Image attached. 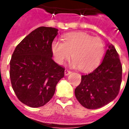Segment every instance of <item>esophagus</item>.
<instances>
[{"label":"esophagus","instance_id":"34e87169","mask_svg":"<svg viewBox=\"0 0 129 129\" xmlns=\"http://www.w3.org/2000/svg\"><path fill=\"white\" fill-rule=\"evenodd\" d=\"M70 73H71V71H70V70H68V69H66V70H65V75L66 76L70 75Z\"/></svg>","mask_w":129,"mask_h":129}]
</instances>
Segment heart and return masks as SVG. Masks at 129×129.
<instances>
[{
    "mask_svg": "<svg viewBox=\"0 0 129 129\" xmlns=\"http://www.w3.org/2000/svg\"><path fill=\"white\" fill-rule=\"evenodd\" d=\"M51 49L58 64H64L72 55V66L79 68L84 72H88L97 67L104 54L102 40L82 32L68 34L63 42L54 40Z\"/></svg>",
    "mask_w": 129,
    "mask_h": 129,
    "instance_id": "b5f03b06",
    "label": "heart"
}]
</instances>
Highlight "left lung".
<instances>
[{
  "instance_id": "1",
  "label": "left lung",
  "mask_w": 129,
  "mask_h": 129,
  "mask_svg": "<svg viewBox=\"0 0 129 129\" xmlns=\"http://www.w3.org/2000/svg\"><path fill=\"white\" fill-rule=\"evenodd\" d=\"M122 77L119 54L110 44L102 63L92 73L81 76V83L75 90L76 98L85 108H101L117 96Z\"/></svg>"
}]
</instances>
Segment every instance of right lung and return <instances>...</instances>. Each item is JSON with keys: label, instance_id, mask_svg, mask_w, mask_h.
<instances>
[{"label": "right lung", "instance_id": "right-lung-1", "mask_svg": "<svg viewBox=\"0 0 129 129\" xmlns=\"http://www.w3.org/2000/svg\"><path fill=\"white\" fill-rule=\"evenodd\" d=\"M58 29L39 27L16 47L10 60V77L16 97L32 108L44 106L53 97L65 68L52 59V43Z\"/></svg>", "mask_w": 129, "mask_h": 129}]
</instances>
